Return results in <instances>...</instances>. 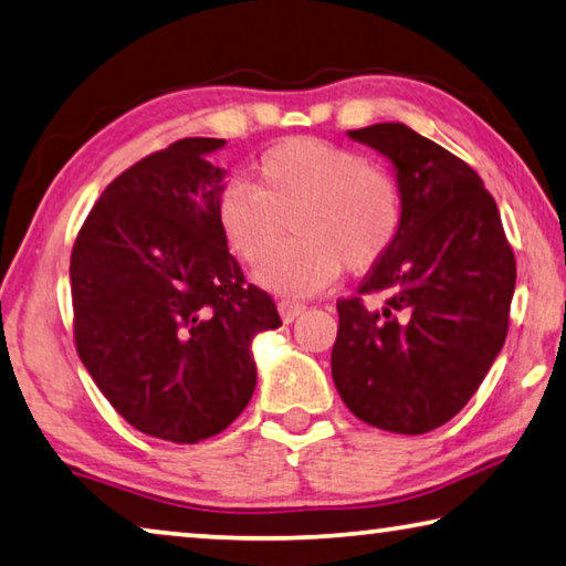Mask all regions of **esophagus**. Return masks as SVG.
Instances as JSON below:
<instances>
[{
  "instance_id": "esophagus-1",
  "label": "esophagus",
  "mask_w": 566,
  "mask_h": 566,
  "mask_svg": "<svg viewBox=\"0 0 566 566\" xmlns=\"http://www.w3.org/2000/svg\"><path fill=\"white\" fill-rule=\"evenodd\" d=\"M302 312H304V304H300V302H290V300L280 302V315H282V319L286 322V325L297 319Z\"/></svg>"
}]
</instances>
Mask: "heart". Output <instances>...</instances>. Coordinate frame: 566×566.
<instances>
[{
    "instance_id": "b5f03b06",
    "label": "heart",
    "mask_w": 566,
    "mask_h": 566,
    "mask_svg": "<svg viewBox=\"0 0 566 566\" xmlns=\"http://www.w3.org/2000/svg\"><path fill=\"white\" fill-rule=\"evenodd\" d=\"M400 219V188L388 170L317 138L276 143L256 160V186L231 181L217 201L223 241L249 266L263 264L286 226L295 229L298 237L259 272L262 286L284 297L322 292L343 266L360 274L380 264Z\"/></svg>"
}]
</instances>
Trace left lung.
Here are the masks:
<instances>
[{
	"instance_id": "1",
	"label": "left lung",
	"mask_w": 566,
	"mask_h": 566,
	"mask_svg": "<svg viewBox=\"0 0 566 566\" xmlns=\"http://www.w3.org/2000/svg\"><path fill=\"white\" fill-rule=\"evenodd\" d=\"M347 136L390 160L400 188L398 237L360 294L380 310L337 302L332 380L375 428L418 436L443 426L486 378L504 347L516 262L496 201L476 170L402 123Z\"/></svg>"
}]
</instances>
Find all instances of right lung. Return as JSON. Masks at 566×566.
<instances>
[{
	"label": "right lung",
	"instance_id": "obj_1",
	"mask_svg": "<svg viewBox=\"0 0 566 566\" xmlns=\"http://www.w3.org/2000/svg\"><path fill=\"white\" fill-rule=\"evenodd\" d=\"M221 138H184L105 188L70 259L75 345L107 402L140 433L199 443L254 396L251 343L282 325L247 284L217 221Z\"/></svg>",
	"mask_w": 566,
	"mask_h": 566
}]
</instances>
